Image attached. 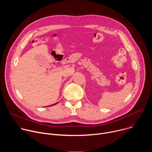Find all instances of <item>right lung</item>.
Here are the masks:
<instances>
[{
  "label": "right lung",
  "instance_id": "add662e5",
  "mask_svg": "<svg viewBox=\"0 0 152 152\" xmlns=\"http://www.w3.org/2000/svg\"><path fill=\"white\" fill-rule=\"evenodd\" d=\"M58 102H57V103H55V104H52V105H50V106H53V105H55L56 104H57Z\"/></svg>",
  "mask_w": 152,
  "mask_h": 152
}]
</instances>
